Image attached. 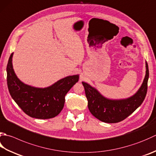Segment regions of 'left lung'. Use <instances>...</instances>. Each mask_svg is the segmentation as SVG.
Listing matches in <instances>:
<instances>
[{"label":"left lung","instance_id":"8db88e82","mask_svg":"<svg viewBox=\"0 0 156 156\" xmlns=\"http://www.w3.org/2000/svg\"><path fill=\"white\" fill-rule=\"evenodd\" d=\"M146 63V74L139 89L134 95L124 99L114 100L103 97L95 88L86 82L84 87L88 100V108L94 117L105 123H117L135 112L142 104L147 91L149 68Z\"/></svg>","mask_w":156,"mask_h":156}]
</instances>
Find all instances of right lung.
<instances>
[{
  "instance_id": "obj_1",
  "label": "right lung",
  "mask_w": 156,
  "mask_h": 156,
  "mask_svg": "<svg viewBox=\"0 0 156 156\" xmlns=\"http://www.w3.org/2000/svg\"><path fill=\"white\" fill-rule=\"evenodd\" d=\"M11 53L7 66V86L15 102L27 115L38 119L57 116L63 108L65 96L78 81L79 75L67 76L47 88H36L21 82L15 74Z\"/></svg>"
}]
</instances>
